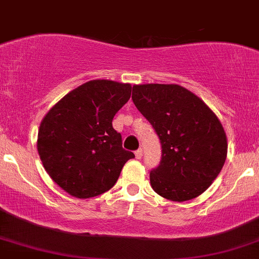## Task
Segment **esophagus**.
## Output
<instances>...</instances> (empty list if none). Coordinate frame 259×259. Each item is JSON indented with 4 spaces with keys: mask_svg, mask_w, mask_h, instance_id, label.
Returning <instances> with one entry per match:
<instances>
[{
    "mask_svg": "<svg viewBox=\"0 0 259 259\" xmlns=\"http://www.w3.org/2000/svg\"><path fill=\"white\" fill-rule=\"evenodd\" d=\"M135 157L137 159H141L143 157V149H139V150L135 151Z\"/></svg>",
    "mask_w": 259,
    "mask_h": 259,
    "instance_id": "esophagus-1",
    "label": "esophagus"
}]
</instances>
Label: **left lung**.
Instances as JSON below:
<instances>
[{"mask_svg": "<svg viewBox=\"0 0 259 259\" xmlns=\"http://www.w3.org/2000/svg\"><path fill=\"white\" fill-rule=\"evenodd\" d=\"M132 99L161 143V161L150 172L152 190L178 202L205 192L227 157V137L216 114L179 84H137Z\"/></svg>", "mask_w": 259, "mask_h": 259, "instance_id": "obj_1", "label": "left lung"}]
</instances>
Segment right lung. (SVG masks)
<instances>
[{"label": "right lung", "instance_id": "right-lung-1", "mask_svg": "<svg viewBox=\"0 0 259 259\" xmlns=\"http://www.w3.org/2000/svg\"><path fill=\"white\" fill-rule=\"evenodd\" d=\"M132 84L95 79L65 94L42 119L37 150L51 179L77 198L99 196L115 185L134 159L122 149L114 115L130 99Z\"/></svg>", "mask_w": 259, "mask_h": 259}]
</instances>
